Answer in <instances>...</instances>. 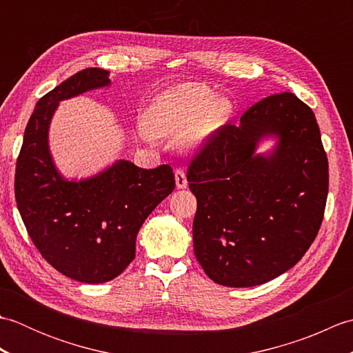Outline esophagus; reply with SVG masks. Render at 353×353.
Returning <instances> with one entry per match:
<instances>
[{
	"label": "esophagus",
	"mask_w": 353,
	"mask_h": 353,
	"mask_svg": "<svg viewBox=\"0 0 353 353\" xmlns=\"http://www.w3.org/2000/svg\"><path fill=\"white\" fill-rule=\"evenodd\" d=\"M174 176H176V186L179 190H183V188H186V186H188V181H186V176H185V172H183L182 168H177L176 172H174Z\"/></svg>",
	"instance_id": "34e87169"
}]
</instances>
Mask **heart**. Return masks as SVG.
I'll use <instances>...</instances> for the list:
<instances>
[{"instance_id":"obj_1","label":"heart","mask_w":353,"mask_h":353,"mask_svg":"<svg viewBox=\"0 0 353 353\" xmlns=\"http://www.w3.org/2000/svg\"><path fill=\"white\" fill-rule=\"evenodd\" d=\"M203 86L185 83L157 95L147 114L148 129L159 138H181L197 145L224 123L229 104L216 101Z\"/></svg>"}]
</instances>
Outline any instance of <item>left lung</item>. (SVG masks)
<instances>
[{"label":"left lung","instance_id":"8db88e82","mask_svg":"<svg viewBox=\"0 0 353 353\" xmlns=\"http://www.w3.org/2000/svg\"><path fill=\"white\" fill-rule=\"evenodd\" d=\"M265 134L280 145L254 157ZM186 179L197 199L194 253L209 279L272 281L302 259L323 221L329 171L316 115L292 92L265 97L200 142Z\"/></svg>","mask_w":353,"mask_h":353}]
</instances>
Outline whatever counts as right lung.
<instances>
[{"mask_svg":"<svg viewBox=\"0 0 353 353\" xmlns=\"http://www.w3.org/2000/svg\"><path fill=\"white\" fill-rule=\"evenodd\" d=\"M101 68L79 71L45 94L30 117L14 171V199L42 258L74 281L103 283L134 259L147 216L176 188L170 165L153 170L119 161L100 176L65 182L48 152V124L57 103L109 85Z\"/></svg>","mask_w":353,"mask_h":353,"instance_id":"add662e5","label":"right lung"}]
</instances>
